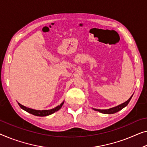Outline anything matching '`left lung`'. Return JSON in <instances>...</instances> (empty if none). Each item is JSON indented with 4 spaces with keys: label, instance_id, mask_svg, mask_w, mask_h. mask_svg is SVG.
<instances>
[{
    "label": "left lung",
    "instance_id": "8db88e82",
    "mask_svg": "<svg viewBox=\"0 0 147 147\" xmlns=\"http://www.w3.org/2000/svg\"><path fill=\"white\" fill-rule=\"evenodd\" d=\"M133 95L131 96L129 99L127 101H126L125 102L123 103V104L119 105V106L114 107V108H110V109H94V110L96 111H99V112H101L102 113H105V114H112V113H115L116 112H117V111H119L125 107L127 106V104H129V102H130V100L131 99V98H132Z\"/></svg>",
    "mask_w": 147,
    "mask_h": 147
}]
</instances>
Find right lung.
Here are the masks:
<instances>
[{
  "mask_svg": "<svg viewBox=\"0 0 147 147\" xmlns=\"http://www.w3.org/2000/svg\"><path fill=\"white\" fill-rule=\"evenodd\" d=\"M63 104H64V102H63L61 105H59V106H57L56 108L51 109H49V110H36V109H33L31 108H27V107L24 106H22V105H21L20 104H19V103H18V105L22 109H24V110L26 111L28 113H31V114H33V115H36V116H40V117H43V116H47V115H51V114H52V113L55 112V111H57L59 109H60L61 108V107H62Z\"/></svg>",
  "mask_w": 147,
  "mask_h": 147,
  "instance_id": "right-lung-1",
  "label": "right lung"
}]
</instances>
